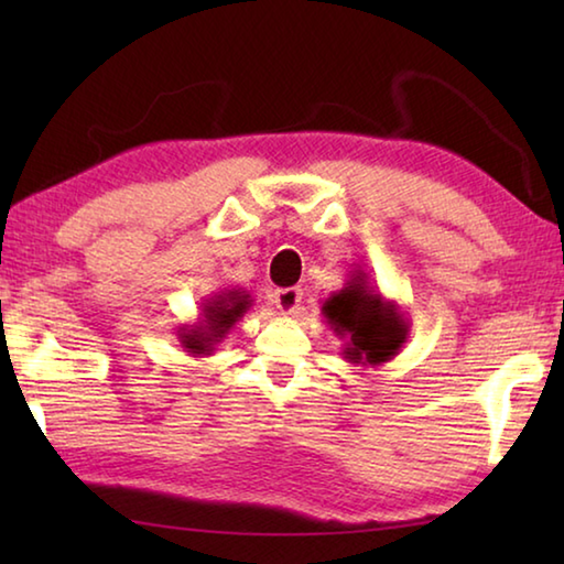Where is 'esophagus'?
I'll return each mask as SVG.
<instances>
[{
	"label": "esophagus",
	"instance_id": "obj_1",
	"mask_svg": "<svg viewBox=\"0 0 564 564\" xmlns=\"http://www.w3.org/2000/svg\"><path fill=\"white\" fill-rule=\"evenodd\" d=\"M301 301H303V291L301 289H279L273 293V303L275 308H279L281 313H285V316H291V313H295L301 308Z\"/></svg>",
	"mask_w": 564,
	"mask_h": 564
}]
</instances>
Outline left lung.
Instances as JSON below:
<instances>
[{"label": "left lung", "instance_id": "1", "mask_svg": "<svg viewBox=\"0 0 564 564\" xmlns=\"http://www.w3.org/2000/svg\"><path fill=\"white\" fill-rule=\"evenodd\" d=\"M321 313L333 333L346 340L343 358L352 366H383L408 340L405 313L395 301L383 299L360 269L350 271V279L326 299Z\"/></svg>", "mask_w": 564, "mask_h": 564}]
</instances>
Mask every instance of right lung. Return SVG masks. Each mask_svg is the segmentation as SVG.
Wrapping results in <instances>:
<instances>
[{"label":"right lung","instance_id":"1","mask_svg":"<svg viewBox=\"0 0 564 564\" xmlns=\"http://www.w3.org/2000/svg\"><path fill=\"white\" fill-rule=\"evenodd\" d=\"M248 308H251V293L243 289H224L214 293L202 303V318L176 330L181 348L194 358L212 356L218 343L246 316Z\"/></svg>","mask_w":564,"mask_h":564}]
</instances>
